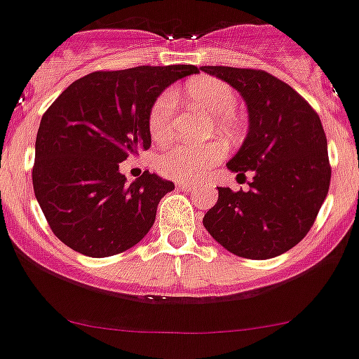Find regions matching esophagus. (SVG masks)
<instances>
[{
	"instance_id": "esophagus-1",
	"label": "esophagus",
	"mask_w": 359,
	"mask_h": 359,
	"mask_svg": "<svg viewBox=\"0 0 359 359\" xmlns=\"http://www.w3.org/2000/svg\"><path fill=\"white\" fill-rule=\"evenodd\" d=\"M177 186V189H193V184L191 182H187V180H179V182L175 184Z\"/></svg>"
}]
</instances>
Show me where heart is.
Listing matches in <instances>:
<instances>
[{"label":"heart","instance_id":"b5f03b06","mask_svg":"<svg viewBox=\"0 0 359 359\" xmlns=\"http://www.w3.org/2000/svg\"><path fill=\"white\" fill-rule=\"evenodd\" d=\"M186 95L194 105L214 116L212 124L215 130L222 133H231L236 130V117L233 114L236 107V93L224 80L214 76L191 79L186 83ZM173 112H175L173 93H161L149 110V131L154 140H163L168 137ZM224 145L219 142H210L201 147L175 142L158 156L156 166L163 175L170 179H196L219 159L224 158Z\"/></svg>","mask_w":359,"mask_h":359}]
</instances>
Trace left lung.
<instances>
[{
    "label": "left lung",
    "mask_w": 359,
    "mask_h": 359,
    "mask_svg": "<svg viewBox=\"0 0 359 359\" xmlns=\"http://www.w3.org/2000/svg\"><path fill=\"white\" fill-rule=\"evenodd\" d=\"M201 69L245 100L249 133L226 166L236 179L252 173L249 191L217 187V203L203 226L240 257L279 256L307 235L328 194L332 166L321 119L293 87L263 69Z\"/></svg>",
    "instance_id": "obj_1"
}]
</instances>
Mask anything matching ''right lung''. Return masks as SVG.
I'll list each match as a JSON object with an SVG mask.
<instances>
[{
	"mask_svg": "<svg viewBox=\"0 0 359 359\" xmlns=\"http://www.w3.org/2000/svg\"><path fill=\"white\" fill-rule=\"evenodd\" d=\"M198 73L193 65L93 72L41 117L33 189L52 233L69 249L107 257L140 242L173 182L142 173L126 184L119 163L151 147L149 110L163 89Z\"/></svg>",
	"mask_w": 359,
	"mask_h": 359,
	"instance_id": "add662e5",
	"label": "right lung"
}]
</instances>
